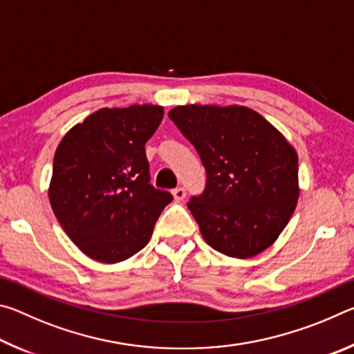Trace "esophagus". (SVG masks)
Wrapping results in <instances>:
<instances>
[{"instance_id":"1","label":"esophagus","mask_w":354,"mask_h":354,"mask_svg":"<svg viewBox=\"0 0 354 354\" xmlns=\"http://www.w3.org/2000/svg\"><path fill=\"white\" fill-rule=\"evenodd\" d=\"M171 194H173V198H175V201H183L185 198L184 187H176L175 190L171 192Z\"/></svg>"}]
</instances>
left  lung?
Masks as SVG:
<instances>
[{"label":"left lung","mask_w":354,"mask_h":354,"mask_svg":"<svg viewBox=\"0 0 354 354\" xmlns=\"http://www.w3.org/2000/svg\"><path fill=\"white\" fill-rule=\"evenodd\" d=\"M169 117L195 147L207 175L205 192L187 205L203 239L237 259L262 253L297 207L295 148L245 106H176Z\"/></svg>","instance_id":"obj_1"}]
</instances>
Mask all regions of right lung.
<instances>
[{
  "instance_id": "1",
  "label": "right lung",
  "mask_w": 354,
  "mask_h": 354,
  "mask_svg": "<svg viewBox=\"0 0 354 354\" xmlns=\"http://www.w3.org/2000/svg\"><path fill=\"white\" fill-rule=\"evenodd\" d=\"M164 107H103L56 148L48 196L59 223L92 259L117 263L148 243L171 194L149 184L145 143Z\"/></svg>"
}]
</instances>
